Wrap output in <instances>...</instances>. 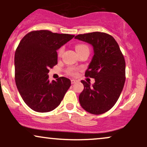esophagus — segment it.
Returning <instances> with one entry per match:
<instances>
[{
    "label": "esophagus",
    "instance_id": "1",
    "mask_svg": "<svg viewBox=\"0 0 147 147\" xmlns=\"http://www.w3.org/2000/svg\"><path fill=\"white\" fill-rule=\"evenodd\" d=\"M77 82V80H76V79H71V83L72 84H75Z\"/></svg>",
    "mask_w": 147,
    "mask_h": 147
}]
</instances>
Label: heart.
Masks as SVG:
<instances>
[{
    "label": "heart",
    "instance_id": "heart-1",
    "mask_svg": "<svg viewBox=\"0 0 147 147\" xmlns=\"http://www.w3.org/2000/svg\"><path fill=\"white\" fill-rule=\"evenodd\" d=\"M86 49L89 50L88 47L86 45H84V44H79V45H77L75 46V50L77 52L82 51V50H86ZM62 52H63V49L61 48L60 50H59V56L62 54ZM68 72L70 75H75L76 74H77V72H76V70L74 68L68 69Z\"/></svg>",
    "mask_w": 147,
    "mask_h": 147
}]
</instances>
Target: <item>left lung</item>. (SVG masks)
<instances>
[{"label":"left lung","instance_id":"left-lung-1","mask_svg":"<svg viewBox=\"0 0 147 147\" xmlns=\"http://www.w3.org/2000/svg\"><path fill=\"white\" fill-rule=\"evenodd\" d=\"M75 38L92 46L94 55L86 77L95 79L90 84L82 80L84 90L79 100L85 111L94 115L107 112L117 102L125 82V60L117 41L106 33L95 32L79 34Z\"/></svg>","mask_w":147,"mask_h":147}]
</instances>
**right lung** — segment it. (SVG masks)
<instances>
[{
  "mask_svg": "<svg viewBox=\"0 0 147 147\" xmlns=\"http://www.w3.org/2000/svg\"><path fill=\"white\" fill-rule=\"evenodd\" d=\"M75 35L37 30L20 41L14 56L15 82L22 99L33 111L50 112L60 104L71 85L66 77L49 80V68L57 64V50Z\"/></svg>",
  "mask_w": 147,
  "mask_h": 147,
  "instance_id": "obj_1",
  "label": "right lung"
}]
</instances>
